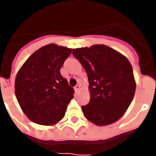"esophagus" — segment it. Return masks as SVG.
I'll return each mask as SVG.
<instances>
[{
    "label": "esophagus",
    "instance_id": "34e87169",
    "mask_svg": "<svg viewBox=\"0 0 156 156\" xmlns=\"http://www.w3.org/2000/svg\"><path fill=\"white\" fill-rule=\"evenodd\" d=\"M74 89H75V91L76 92H79V90H80V85H76V86L75 87V88H74Z\"/></svg>",
    "mask_w": 156,
    "mask_h": 156
}]
</instances>
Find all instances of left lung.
<instances>
[{"instance_id": "1", "label": "left lung", "mask_w": 156, "mask_h": 156, "mask_svg": "<svg viewBox=\"0 0 156 156\" xmlns=\"http://www.w3.org/2000/svg\"><path fill=\"white\" fill-rule=\"evenodd\" d=\"M86 70L90 99L82 106L86 119L97 126L119 120L131 104L136 90L133 68L123 55L104 44L73 49Z\"/></svg>"}]
</instances>
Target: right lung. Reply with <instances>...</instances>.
I'll return each mask as SVG.
<instances>
[{"label": "right lung", "instance_id": "1", "mask_svg": "<svg viewBox=\"0 0 156 156\" xmlns=\"http://www.w3.org/2000/svg\"><path fill=\"white\" fill-rule=\"evenodd\" d=\"M71 48L55 44L39 48L18 72L15 92L18 102L32 122L51 126L63 119L73 88L60 73Z\"/></svg>", "mask_w": 156, "mask_h": 156}]
</instances>
